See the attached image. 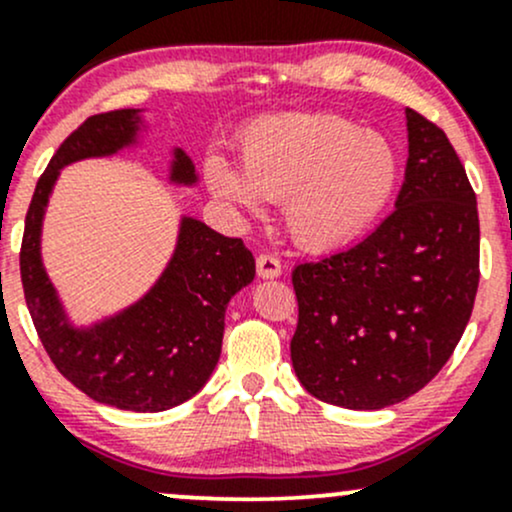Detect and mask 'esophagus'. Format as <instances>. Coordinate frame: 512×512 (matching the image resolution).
I'll list each match as a JSON object with an SVG mask.
<instances>
[{
	"mask_svg": "<svg viewBox=\"0 0 512 512\" xmlns=\"http://www.w3.org/2000/svg\"><path fill=\"white\" fill-rule=\"evenodd\" d=\"M256 273L258 278H278L280 273H283V266H280V261L276 256L271 254H261L256 258Z\"/></svg>",
	"mask_w": 512,
	"mask_h": 512,
	"instance_id": "esophagus-1",
	"label": "esophagus"
}]
</instances>
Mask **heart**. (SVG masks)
I'll return each mask as SVG.
<instances>
[{"label": "heart", "mask_w": 512, "mask_h": 512, "mask_svg": "<svg viewBox=\"0 0 512 512\" xmlns=\"http://www.w3.org/2000/svg\"><path fill=\"white\" fill-rule=\"evenodd\" d=\"M241 175L207 166L210 188L256 210L258 195L285 202V222L307 249H337L371 227L393 197L400 161L378 131L337 114H285L251 126L239 148Z\"/></svg>", "instance_id": "heart-1"}]
</instances>
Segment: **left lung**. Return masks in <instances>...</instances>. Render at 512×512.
Listing matches in <instances>:
<instances>
[{
    "label": "left lung",
    "instance_id": "8db88e82",
    "mask_svg": "<svg viewBox=\"0 0 512 512\" xmlns=\"http://www.w3.org/2000/svg\"><path fill=\"white\" fill-rule=\"evenodd\" d=\"M395 210L351 249L293 271L295 376L317 400L381 410L442 371L474 310L478 210L447 134L405 109Z\"/></svg>",
    "mask_w": 512,
    "mask_h": 512
}]
</instances>
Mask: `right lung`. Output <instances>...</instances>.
<instances>
[{
	"mask_svg": "<svg viewBox=\"0 0 512 512\" xmlns=\"http://www.w3.org/2000/svg\"><path fill=\"white\" fill-rule=\"evenodd\" d=\"M141 129V109H117L90 117L60 144L31 197L19 263L31 320L58 371L97 403L161 412L190 400L210 381L222 354L229 300L256 276L244 241L183 217L173 256L151 290L90 327L68 320L41 261L43 214L60 170L136 146ZM170 183H197L195 163L183 148H173Z\"/></svg>",
	"mask_w": 512,
	"mask_h": 512,
	"instance_id": "right-lung-1",
	"label": "right lung"
}]
</instances>
